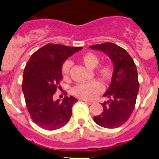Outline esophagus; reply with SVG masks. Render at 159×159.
Here are the masks:
<instances>
[{"mask_svg": "<svg viewBox=\"0 0 159 159\" xmlns=\"http://www.w3.org/2000/svg\"><path fill=\"white\" fill-rule=\"evenodd\" d=\"M81 101H84V102H85V103H87V104H89V105H91V104H92V102H91V101H89V100H84V99H81Z\"/></svg>", "mask_w": 159, "mask_h": 159, "instance_id": "esophagus-1", "label": "esophagus"}]
</instances>
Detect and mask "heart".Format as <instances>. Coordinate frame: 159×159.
Instances as JSON below:
<instances>
[{
    "label": "heart",
    "mask_w": 159,
    "mask_h": 159,
    "mask_svg": "<svg viewBox=\"0 0 159 159\" xmlns=\"http://www.w3.org/2000/svg\"><path fill=\"white\" fill-rule=\"evenodd\" d=\"M81 61L85 67L89 69H94L97 67L99 62L98 57L93 53H87L81 57ZM71 62L70 61H66L62 66V73L64 75H67L69 73ZM98 75L104 81H109L112 76L113 69L110 64H103L100 66L97 70ZM102 91V85L99 81L93 80L89 82L82 83L77 84L72 90L74 95L81 99L90 100L100 93Z\"/></svg>",
    "instance_id": "1"
}]
</instances>
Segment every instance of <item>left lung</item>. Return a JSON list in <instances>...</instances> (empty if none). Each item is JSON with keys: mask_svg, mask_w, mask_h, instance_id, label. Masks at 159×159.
I'll return each instance as SVG.
<instances>
[{"mask_svg": "<svg viewBox=\"0 0 159 159\" xmlns=\"http://www.w3.org/2000/svg\"><path fill=\"white\" fill-rule=\"evenodd\" d=\"M92 50L106 53L114 66L112 81L103 96V112L94 121L105 128H116L126 123L133 112L139 90L138 70L133 59L122 47L112 43L91 46Z\"/></svg>", "mask_w": 159, "mask_h": 159, "instance_id": "8db88e82", "label": "left lung"}]
</instances>
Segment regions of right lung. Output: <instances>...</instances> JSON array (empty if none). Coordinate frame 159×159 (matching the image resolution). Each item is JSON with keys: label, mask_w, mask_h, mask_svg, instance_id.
I'll return each instance as SVG.
<instances>
[{"label": "right lung", "mask_w": 159, "mask_h": 159, "mask_svg": "<svg viewBox=\"0 0 159 159\" xmlns=\"http://www.w3.org/2000/svg\"><path fill=\"white\" fill-rule=\"evenodd\" d=\"M82 47L47 44L31 56L23 74L22 92L26 107L34 123L48 130L59 129L70 119L72 106L78 101L65 96L54 101L60 81L62 80L64 61Z\"/></svg>", "instance_id": "add662e5"}]
</instances>
